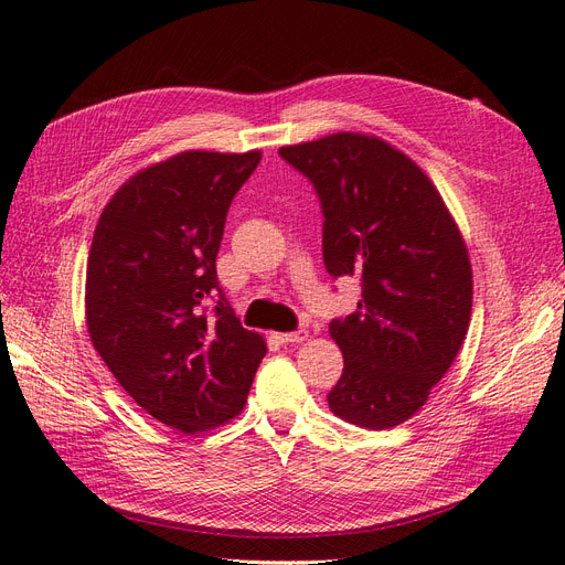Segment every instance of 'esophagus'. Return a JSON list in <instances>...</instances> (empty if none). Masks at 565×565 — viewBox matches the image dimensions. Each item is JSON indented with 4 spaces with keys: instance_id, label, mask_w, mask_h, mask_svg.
<instances>
[{
    "instance_id": "34e87169",
    "label": "esophagus",
    "mask_w": 565,
    "mask_h": 565,
    "mask_svg": "<svg viewBox=\"0 0 565 565\" xmlns=\"http://www.w3.org/2000/svg\"><path fill=\"white\" fill-rule=\"evenodd\" d=\"M276 339L280 341V344H301V341L309 339V330H297V332L276 334Z\"/></svg>"
}]
</instances>
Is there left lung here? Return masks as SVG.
<instances>
[{
  "mask_svg": "<svg viewBox=\"0 0 565 565\" xmlns=\"http://www.w3.org/2000/svg\"><path fill=\"white\" fill-rule=\"evenodd\" d=\"M278 152L322 202L324 268L363 282L358 311L330 322L344 353L330 409L363 429H391L419 413L467 339L465 237L434 181L380 136L339 131Z\"/></svg>",
  "mask_w": 565,
  "mask_h": 565,
  "instance_id": "8db88e82",
  "label": "left lung"
}]
</instances>
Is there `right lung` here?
Segmentation results:
<instances>
[{
  "mask_svg": "<svg viewBox=\"0 0 565 565\" xmlns=\"http://www.w3.org/2000/svg\"><path fill=\"white\" fill-rule=\"evenodd\" d=\"M262 150H183L117 188L98 216L84 313L92 344L134 403L181 434L243 413L266 339L218 292L216 254L233 195Z\"/></svg>",
  "mask_w": 565,
  "mask_h": 565,
  "instance_id": "1",
  "label": "right lung"
}]
</instances>
